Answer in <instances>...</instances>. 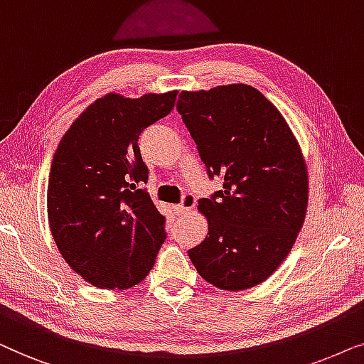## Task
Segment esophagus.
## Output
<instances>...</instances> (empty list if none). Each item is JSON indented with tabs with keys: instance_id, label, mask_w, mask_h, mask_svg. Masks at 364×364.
<instances>
[{
	"instance_id": "obj_1",
	"label": "esophagus",
	"mask_w": 364,
	"mask_h": 364,
	"mask_svg": "<svg viewBox=\"0 0 364 364\" xmlns=\"http://www.w3.org/2000/svg\"><path fill=\"white\" fill-rule=\"evenodd\" d=\"M195 205H196V198L188 193V195L183 196V201L179 203V205L173 206V210L178 216H181V215H186V213H190L193 208H195Z\"/></svg>"
}]
</instances>
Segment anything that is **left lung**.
Returning <instances> with one entry per match:
<instances>
[{
	"instance_id": "1",
	"label": "left lung",
	"mask_w": 364,
	"mask_h": 364,
	"mask_svg": "<svg viewBox=\"0 0 364 364\" xmlns=\"http://www.w3.org/2000/svg\"><path fill=\"white\" fill-rule=\"evenodd\" d=\"M178 113L223 190L198 201L208 235L188 251L226 291L263 283L291 251L308 208V169L278 108L250 85L181 91Z\"/></svg>"
}]
</instances>
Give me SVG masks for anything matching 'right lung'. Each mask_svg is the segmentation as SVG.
I'll return each instance as SVG.
<instances>
[{"instance_id": "1", "label": "right lung", "mask_w": 364, "mask_h": 364, "mask_svg": "<svg viewBox=\"0 0 364 364\" xmlns=\"http://www.w3.org/2000/svg\"><path fill=\"white\" fill-rule=\"evenodd\" d=\"M178 91L91 103L61 138L48 179V221L68 266L93 287L128 289L151 271L164 216L146 190L138 138L174 108Z\"/></svg>"}]
</instances>
